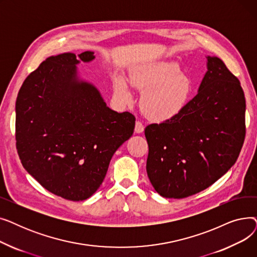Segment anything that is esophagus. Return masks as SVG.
Masks as SVG:
<instances>
[{
  "instance_id": "esophagus-1",
  "label": "esophagus",
  "mask_w": 257,
  "mask_h": 257,
  "mask_svg": "<svg viewBox=\"0 0 257 257\" xmlns=\"http://www.w3.org/2000/svg\"><path fill=\"white\" fill-rule=\"evenodd\" d=\"M144 128L145 127H144L142 121L138 120L137 123H136V128H134V131H136V133H142L144 131Z\"/></svg>"
}]
</instances>
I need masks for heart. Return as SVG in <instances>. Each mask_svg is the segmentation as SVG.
I'll list each match as a JSON object with an SVG mask.
<instances>
[{"instance_id": "1", "label": "heart", "mask_w": 257, "mask_h": 257, "mask_svg": "<svg viewBox=\"0 0 257 257\" xmlns=\"http://www.w3.org/2000/svg\"><path fill=\"white\" fill-rule=\"evenodd\" d=\"M131 84L145 92L142 107L146 114L155 120H165L180 112L192 90L190 78L180 74V67L174 62H154L142 66L132 75ZM115 89L124 103L131 101L123 80L117 81Z\"/></svg>"}]
</instances>
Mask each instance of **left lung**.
Returning <instances> with one entry per match:
<instances>
[{"instance_id":"left-lung-1","label":"left lung","mask_w":257,"mask_h":257,"mask_svg":"<svg viewBox=\"0 0 257 257\" xmlns=\"http://www.w3.org/2000/svg\"><path fill=\"white\" fill-rule=\"evenodd\" d=\"M246 100L239 80L218 57H207L198 93L180 112L148 125L147 174L165 198L205 190L230 169L246 136Z\"/></svg>"}]
</instances>
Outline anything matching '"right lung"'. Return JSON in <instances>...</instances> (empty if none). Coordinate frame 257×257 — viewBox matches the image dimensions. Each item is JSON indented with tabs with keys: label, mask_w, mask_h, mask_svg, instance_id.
<instances>
[{
	"label": "right lung",
	"mask_w": 257,
	"mask_h": 257,
	"mask_svg": "<svg viewBox=\"0 0 257 257\" xmlns=\"http://www.w3.org/2000/svg\"><path fill=\"white\" fill-rule=\"evenodd\" d=\"M79 58L88 62L93 52ZM74 53L51 56L24 81L16 105V141L23 167L52 194L89 198L110 159L129 140L136 116L106 106L98 89L80 81Z\"/></svg>",
	"instance_id": "right-lung-1"
}]
</instances>
